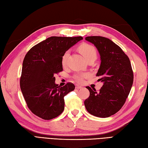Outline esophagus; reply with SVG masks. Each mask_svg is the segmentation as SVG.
<instances>
[{"mask_svg":"<svg viewBox=\"0 0 148 148\" xmlns=\"http://www.w3.org/2000/svg\"><path fill=\"white\" fill-rule=\"evenodd\" d=\"M82 88V87H81L80 85H77V84H76V89H80V88Z\"/></svg>","mask_w":148,"mask_h":148,"instance_id":"34e87169","label":"esophagus"}]
</instances>
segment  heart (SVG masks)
<instances>
[{
    "label": "heart",
    "mask_w": 148,
    "mask_h": 148,
    "mask_svg": "<svg viewBox=\"0 0 148 148\" xmlns=\"http://www.w3.org/2000/svg\"><path fill=\"white\" fill-rule=\"evenodd\" d=\"M79 52L83 55L84 58L86 59V60L88 58L91 57H97V51L95 47L92 45H89L87 43H83L79 46L78 48ZM70 52L69 50L66 51L64 54H63L62 58H61V62L63 67H65L67 65V61ZM88 76V74L86 73H77L74 75L73 78L78 83H83L84 79L86 77Z\"/></svg>",
    "instance_id": "b5f03b06"
}]
</instances>
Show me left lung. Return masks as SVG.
<instances>
[{
	"instance_id": "left-lung-1",
	"label": "left lung",
	"mask_w": 148,
	"mask_h": 148,
	"mask_svg": "<svg viewBox=\"0 0 148 148\" xmlns=\"http://www.w3.org/2000/svg\"><path fill=\"white\" fill-rule=\"evenodd\" d=\"M85 39L95 46L101 64L97 74L103 84L97 92L86 86L90 92L84 102L90 114L108 118L116 114L126 101L134 81L130 61L121 48L111 40L101 36H89Z\"/></svg>"
}]
</instances>
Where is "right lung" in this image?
I'll return each mask as SVG.
<instances>
[{
    "label": "right lung",
    "mask_w": 148,
    "mask_h": 148,
    "mask_svg": "<svg viewBox=\"0 0 148 148\" xmlns=\"http://www.w3.org/2000/svg\"><path fill=\"white\" fill-rule=\"evenodd\" d=\"M83 37L53 36L33 46L25 56L20 88L28 108L46 120L57 117L64 110V97L73 91V83L56 84L54 75L63 71V54Z\"/></svg>",
    "instance_id": "right-lung-1"
}]
</instances>
